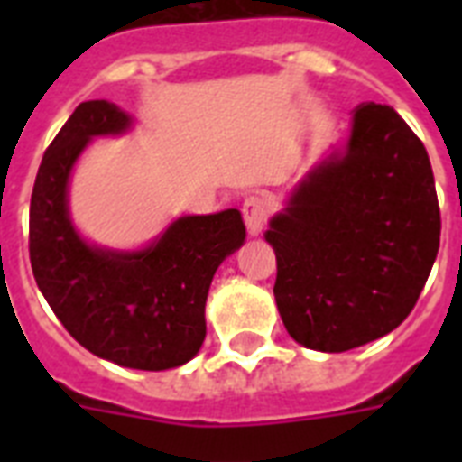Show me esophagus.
Instances as JSON below:
<instances>
[{
    "label": "esophagus",
    "instance_id": "esophagus-1",
    "mask_svg": "<svg viewBox=\"0 0 462 462\" xmlns=\"http://www.w3.org/2000/svg\"><path fill=\"white\" fill-rule=\"evenodd\" d=\"M268 210H271V203L263 196H249V199H245V203H242V217H245L246 232L252 237L263 230V225L268 220Z\"/></svg>",
    "mask_w": 462,
    "mask_h": 462
}]
</instances>
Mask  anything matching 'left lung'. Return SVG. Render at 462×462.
Returning <instances> with one entry per match:
<instances>
[{
	"mask_svg": "<svg viewBox=\"0 0 462 462\" xmlns=\"http://www.w3.org/2000/svg\"><path fill=\"white\" fill-rule=\"evenodd\" d=\"M263 237L297 343L345 352L383 337L408 319L439 252L427 148L393 107L357 105L347 143L304 174Z\"/></svg>",
	"mask_w": 462,
	"mask_h": 462,
	"instance_id": "left-lung-1",
	"label": "left lung"
}]
</instances>
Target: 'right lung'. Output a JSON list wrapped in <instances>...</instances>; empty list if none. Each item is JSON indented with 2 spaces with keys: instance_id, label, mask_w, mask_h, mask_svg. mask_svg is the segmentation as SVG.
Segmentation results:
<instances>
[{
  "instance_id": "obj_1",
  "label": "right lung",
  "mask_w": 462,
  "mask_h": 462,
  "mask_svg": "<svg viewBox=\"0 0 462 462\" xmlns=\"http://www.w3.org/2000/svg\"><path fill=\"white\" fill-rule=\"evenodd\" d=\"M132 126L110 100L76 107L40 162L28 249L40 292L74 340L119 366L162 372L201 350L210 281L246 230L242 213L227 208L177 217L132 252L90 245L69 213L71 172L90 141Z\"/></svg>"
}]
</instances>
